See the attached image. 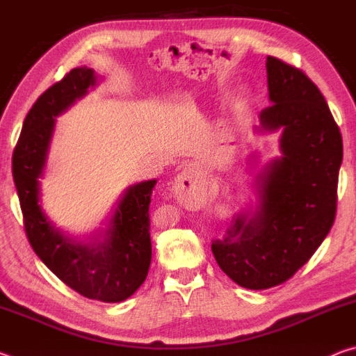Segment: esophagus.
I'll return each mask as SVG.
<instances>
[{
	"label": "esophagus",
	"mask_w": 356,
	"mask_h": 356,
	"mask_svg": "<svg viewBox=\"0 0 356 356\" xmlns=\"http://www.w3.org/2000/svg\"><path fill=\"white\" fill-rule=\"evenodd\" d=\"M174 195L186 209L195 207L202 195V180L193 166H185L174 180Z\"/></svg>",
	"instance_id": "obj_1"
}]
</instances>
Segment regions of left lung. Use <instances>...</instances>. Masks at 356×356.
Segmentation results:
<instances>
[{
    "label": "left lung",
    "mask_w": 356,
    "mask_h": 356,
    "mask_svg": "<svg viewBox=\"0 0 356 356\" xmlns=\"http://www.w3.org/2000/svg\"><path fill=\"white\" fill-rule=\"evenodd\" d=\"M272 105L261 131L281 130V156L259 184V207L234 216L212 240L220 268L238 286L262 291L286 282L309 261L336 218L342 136L327 100L303 70L267 56Z\"/></svg>",
    "instance_id": "obj_1"
}]
</instances>
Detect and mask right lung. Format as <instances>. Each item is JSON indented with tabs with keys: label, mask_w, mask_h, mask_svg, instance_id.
Wrapping results in <instances>:
<instances>
[{
	"label": "right lung",
	"mask_w": 356,
	"mask_h": 356,
	"mask_svg": "<svg viewBox=\"0 0 356 356\" xmlns=\"http://www.w3.org/2000/svg\"><path fill=\"white\" fill-rule=\"evenodd\" d=\"M95 84L92 69H72L35 100L23 122L12 154V176L28 242L65 286L83 297L118 303L134 295L146 280L150 245V196L156 180L127 188L106 229L105 238L76 243L55 229L39 204V177L45 166L55 118Z\"/></svg>",
	"instance_id": "obj_1"
}]
</instances>
